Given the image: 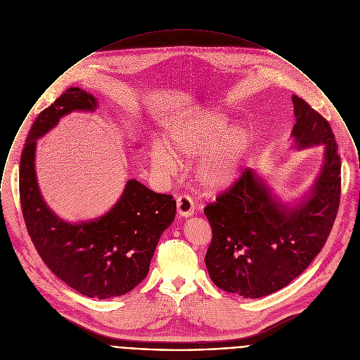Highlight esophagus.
Returning a JSON list of instances; mask_svg holds the SVG:
<instances>
[{"instance_id":"1","label":"esophagus","mask_w":360,"mask_h":360,"mask_svg":"<svg viewBox=\"0 0 360 360\" xmlns=\"http://www.w3.org/2000/svg\"><path fill=\"white\" fill-rule=\"evenodd\" d=\"M176 210H178V214L181 217L193 216V213H195V203L186 195L179 196L178 200H176Z\"/></svg>"}]
</instances>
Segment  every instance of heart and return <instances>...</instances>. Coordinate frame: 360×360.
Masks as SVG:
<instances>
[{"label":"heart","mask_w":360,"mask_h":360,"mask_svg":"<svg viewBox=\"0 0 360 360\" xmlns=\"http://www.w3.org/2000/svg\"><path fill=\"white\" fill-rule=\"evenodd\" d=\"M231 126L226 114L212 110L188 111L168 124L164 144L153 143L148 157L153 168L164 175L178 172L176 158H196L193 174L196 182L210 193H219L240 176L243 158L252 142V134L245 127Z\"/></svg>","instance_id":"b5f03b06"}]
</instances>
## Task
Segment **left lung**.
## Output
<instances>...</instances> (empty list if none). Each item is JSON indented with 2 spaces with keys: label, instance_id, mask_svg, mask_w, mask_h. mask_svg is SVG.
<instances>
[{
  "label": "left lung",
  "instance_id": "left-lung-1",
  "mask_svg": "<svg viewBox=\"0 0 360 360\" xmlns=\"http://www.w3.org/2000/svg\"><path fill=\"white\" fill-rule=\"evenodd\" d=\"M297 150L324 146L323 165L309 192L295 205L281 202L252 168L205 207L213 239L205 262L225 292L263 297L287 287L324 246L340 207L341 158L330 124L292 96Z\"/></svg>",
  "mask_w": 360,
  "mask_h": 360
}]
</instances>
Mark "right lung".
Listing matches in <instances>:
<instances>
[{"instance_id":"obj_1","label":"right lung","mask_w":360,"mask_h":360,"mask_svg":"<svg viewBox=\"0 0 360 360\" xmlns=\"http://www.w3.org/2000/svg\"><path fill=\"white\" fill-rule=\"evenodd\" d=\"M97 100L70 87L33 122L20 157L19 195L32 242L47 267L67 285L94 299L125 295L141 284L176 202L129 179L120 200L101 217L68 222L44 202L34 168L37 139L72 111H96Z\"/></svg>"}]
</instances>
